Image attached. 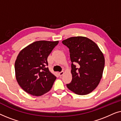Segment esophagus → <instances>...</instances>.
Segmentation results:
<instances>
[{
	"mask_svg": "<svg viewBox=\"0 0 121 121\" xmlns=\"http://www.w3.org/2000/svg\"><path fill=\"white\" fill-rule=\"evenodd\" d=\"M64 74V72L63 71H62V72H59V76H62Z\"/></svg>",
	"mask_w": 121,
	"mask_h": 121,
	"instance_id": "1",
	"label": "esophagus"
}]
</instances>
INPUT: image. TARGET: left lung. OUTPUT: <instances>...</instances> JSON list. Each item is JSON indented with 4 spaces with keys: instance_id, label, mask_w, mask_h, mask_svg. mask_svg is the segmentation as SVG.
Listing matches in <instances>:
<instances>
[{
    "instance_id": "1",
    "label": "left lung",
    "mask_w": 121,
    "mask_h": 121,
    "mask_svg": "<svg viewBox=\"0 0 121 121\" xmlns=\"http://www.w3.org/2000/svg\"><path fill=\"white\" fill-rule=\"evenodd\" d=\"M62 43L69 49L72 62V80L67 84V87L78 95L90 93L102 78L105 67L103 53L94 41L85 37H72Z\"/></svg>"
}]
</instances>
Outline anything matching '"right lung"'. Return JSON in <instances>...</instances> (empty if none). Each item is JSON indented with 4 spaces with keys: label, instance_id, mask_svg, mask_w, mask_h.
Wrapping results in <instances>:
<instances>
[{
    "label": "right lung",
    "instance_id": "add662e5",
    "mask_svg": "<svg viewBox=\"0 0 121 121\" xmlns=\"http://www.w3.org/2000/svg\"><path fill=\"white\" fill-rule=\"evenodd\" d=\"M57 41H39L22 49L15 63L16 80L27 93L39 96L52 88L56 77L49 72L47 58Z\"/></svg>",
    "mask_w": 121,
    "mask_h": 121
}]
</instances>
